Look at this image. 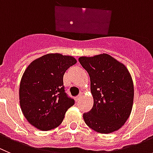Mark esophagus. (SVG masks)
I'll list each match as a JSON object with an SVG mask.
<instances>
[{
    "instance_id": "1",
    "label": "esophagus",
    "mask_w": 153,
    "mask_h": 153,
    "mask_svg": "<svg viewBox=\"0 0 153 153\" xmlns=\"http://www.w3.org/2000/svg\"><path fill=\"white\" fill-rule=\"evenodd\" d=\"M81 97H82V96H81V95L77 96V97H75V100H76V101H78V100H80V98H81Z\"/></svg>"
}]
</instances>
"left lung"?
<instances>
[{"label":"left lung","mask_w":153,"mask_h":153,"mask_svg":"<svg viewBox=\"0 0 153 153\" xmlns=\"http://www.w3.org/2000/svg\"><path fill=\"white\" fill-rule=\"evenodd\" d=\"M88 71L94 105L83 118L91 129L108 134L124 125L131 114L134 88L130 71L123 63L106 53L78 59Z\"/></svg>","instance_id":"1"}]
</instances>
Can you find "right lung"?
Returning a JSON list of instances; mask_svg holds the SVG:
<instances>
[{
    "mask_svg": "<svg viewBox=\"0 0 153 153\" xmlns=\"http://www.w3.org/2000/svg\"><path fill=\"white\" fill-rule=\"evenodd\" d=\"M76 62L73 56L49 53L33 60L23 72L20 107L27 121L38 130L47 131L59 126L75 103L65 92L63 75Z\"/></svg>",
    "mask_w": 153,
    "mask_h": 153,
    "instance_id": "right-lung-1",
    "label": "right lung"
}]
</instances>
